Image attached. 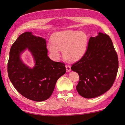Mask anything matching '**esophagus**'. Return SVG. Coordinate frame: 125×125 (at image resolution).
Instances as JSON below:
<instances>
[{
  "instance_id": "obj_1",
  "label": "esophagus",
  "mask_w": 125,
  "mask_h": 125,
  "mask_svg": "<svg viewBox=\"0 0 125 125\" xmlns=\"http://www.w3.org/2000/svg\"><path fill=\"white\" fill-rule=\"evenodd\" d=\"M65 68H66V71L68 72H70L71 69V66L69 65H65Z\"/></svg>"
}]
</instances>
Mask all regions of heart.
<instances>
[{"label":"heart","mask_w":125,"mask_h":125,"mask_svg":"<svg viewBox=\"0 0 125 125\" xmlns=\"http://www.w3.org/2000/svg\"><path fill=\"white\" fill-rule=\"evenodd\" d=\"M52 43L47 47L54 58L58 59L62 51L65 60L75 62L83 57L87 49L88 36L83 31L67 30L59 32L53 36Z\"/></svg>","instance_id":"1"}]
</instances>
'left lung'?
I'll return each instance as SVG.
<instances>
[{
	"instance_id": "left-lung-1",
	"label": "left lung",
	"mask_w": 125,
	"mask_h": 125,
	"mask_svg": "<svg viewBox=\"0 0 125 125\" xmlns=\"http://www.w3.org/2000/svg\"><path fill=\"white\" fill-rule=\"evenodd\" d=\"M118 68L117 54L110 37L101 32L90 37L85 54L71 67L79 74L78 93L88 99L103 94L113 86Z\"/></svg>"
}]
</instances>
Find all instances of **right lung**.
Instances as JSON below:
<instances>
[{"mask_svg":"<svg viewBox=\"0 0 125 125\" xmlns=\"http://www.w3.org/2000/svg\"><path fill=\"white\" fill-rule=\"evenodd\" d=\"M27 49L32 54L35 66L30 69L20 58ZM66 72L65 64L54 62L47 56L45 39L30 32L20 35L10 48L8 73L16 90L30 100L42 101L48 99L53 92L57 80Z\"/></svg>","mask_w":125,"mask_h":125,"instance_id":"add662e5","label":"right lung"}]
</instances>
